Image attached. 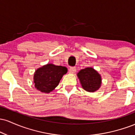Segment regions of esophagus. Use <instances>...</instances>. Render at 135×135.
Returning <instances> with one entry per match:
<instances>
[{
    "instance_id": "obj_1",
    "label": "esophagus",
    "mask_w": 135,
    "mask_h": 135,
    "mask_svg": "<svg viewBox=\"0 0 135 135\" xmlns=\"http://www.w3.org/2000/svg\"><path fill=\"white\" fill-rule=\"evenodd\" d=\"M76 72V69L75 67H71L70 69H69V73L70 74H74Z\"/></svg>"
}]
</instances>
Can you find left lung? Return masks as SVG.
<instances>
[{"label":"left lung","instance_id":"1","mask_svg":"<svg viewBox=\"0 0 135 135\" xmlns=\"http://www.w3.org/2000/svg\"><path fill=\"white\" fill-rule=\"evenodd\" d=\"M77 75L82 88L88 92H95L101 87V75L93 68L87 67L80 70Z\"/></svg>","mask_w":135,"mask_h":135}]
</instances>
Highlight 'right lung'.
Masks as SVG:
<instances>
[{"label":"right lung","mask_w":135,"mask_h":135,"mask_svg":"<svg viewBox=\"0 0 135 135\" xmlns=\"http://www.w3.org/2000/svg\"><path fill=\"white\" fill-rule=\"evenodd\" d=\"M65 66L48 63L35 70L33 75L35 88L44 93H49L58 86L63 75L67 73Z\"/></svg>","instance_id":"add662e5"}]
</instances>
